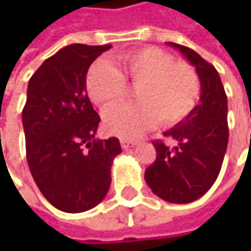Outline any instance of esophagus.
<instances>
[{
	"instance_id": "esophagus-1",
	"label": "esophagus",
	"mask_w": 251,
	"mask_h": 251,
	"mask_svg": "<svg viewBox=\"0 0 251 251\" xmlns=\"http://www.w3.org/2000/svg\"><path fill=\"white\" fill-rule=\"evenodd\" d=\"M136 144H138V141H135V139H125V138L121 139L122 148H130V147H135Z\"/></svg>"
}]
</instances>
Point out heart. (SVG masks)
Instances as JSON below:
<instances>
[{"label": "heart", "mask_w": 251, "mask_h": 251, "mask_svg": "<svg viewBox=\"0 0 251 251\" xmlns=\"http://www.w3.org/2000/svg\"><path fill=\"white\" fill-rule=\"evenodd\" d=\"M121 71L106 61L88 70L85 87L88 97L107 106L127 90L126 81L136 87V103H119L103 115L104 127L118 136H136L155 124L173 126L186 119L201 96V78L186 61L157 48L144 46L121 55Z\"/></svg>", "instance_id": "1"}]
</instances>
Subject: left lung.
Listing matches in <instances>:
<instances>
[{
  "label": "left lung",
  "instance_id": "left-lung-1",
  "mask_svg": "<svg viewBox=\"0 0 251 251\" xmlns=\"http://www.w3.org/2000/svg\"><path fill=\"white\" fill-rule=\"evenodd\" d=\"M196 68L201 78V101L192 113L164 132L175 147L154 141L155 161L145 170V181L161 199L189 203L203 196L220 175L228 145V104L224 85L214 65L193 49L173 42Z\"/></svg>",
  "mask_w": 251,
  "mask_h": 251
}]
</instances>
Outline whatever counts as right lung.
Segmentation results:
<instances>
[{
	"instance_id": "add662e5",
	"label": "right lung",
	"mask_w": 251,
	"mask_h": 251,
	"mask_svg": "<svg viewBox=\"0 0 251 251\" xmlns=\"http://www.w3.org/2000/svg\"><path fill=\"white\" fill-rule=\"evenodd\" d=\"M110 48L65 46L28 81L23 109L28 169L42 195L64 212H84L104 199L113 160L122 152L118 138H94L100 116L85 88L90 65Z\"/></svg>"
}]
</instances>
